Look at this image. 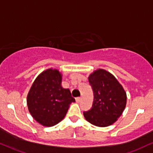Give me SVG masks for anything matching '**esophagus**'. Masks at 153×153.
Here are the masks:
<instances>
[{
	"label": "esophagus",
	"mask_w": 153,
	"mask_h": 153,
	"mask_svg": "<svg viewBox=\"0 0 153 153\" xmlns=\"http://www.w3.org/2000/svg\"><path fill=\"white\" fill-rule=\"evenodd\" d=\"M80 100H81V97H75V100H76L77 102H80Z\"/></svg>",
	"instance_id": "1"
}]
</instances>
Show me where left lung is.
<instances>
[{
  "label": "left lung",
  "mask_w": 153,
  "mask_h": 153,
  "mask_svg": "<svg viewBox=\"0 0 153 153\" xmlns=\"http://www.w3.org/2000/svg\"><path fill=\"white\" fill-rule=\"evenodd\" d=\"M88 80L94 98L92 108L83 112L85 118L97 127L110 126L122 115L126 108V92L117 79L105 70L95 71Z\"/></svg>",
  "instance_id": "1"
}]
</instances>
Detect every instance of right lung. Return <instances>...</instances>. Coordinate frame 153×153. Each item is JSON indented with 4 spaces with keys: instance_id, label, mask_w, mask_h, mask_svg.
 <instances>
[{
    "instance_id": "1",
    "label": "right lung",
    "mask_w": 153,
    "mask_h": 153,
    "mask_svg": "<svg viewBox=\"0 0 153 153\" xmlns=\"http://www.w3.org/2000/svg\"><path fill=\"white\" fill-rule=\"evenodd\" d=\"M61 80L58 71L47 70L37 77L27 95L29 112L44 126H53L60 122L69 105L75 101L70 90L62 88Z\"/></svg>"
}]
</instances>
